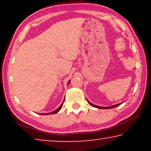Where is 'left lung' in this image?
<instances>
[{"instance_id":"left-lung-1","label":"left lung","mask_w":151,"mask_h":151,"mask_svg":"<svg viewBox=\"0 0 151 151\" xmlns=\"http://www.w3.org/2000/svg\"><path fill=\"white\" fill-rule=\"evenodd\" d=\"M87 101H88V103L89 104H90V105L93 106H94V107H95V108H98V109H109L114 108V107L118 106L119 105H120V104H121V103H120V104H115V105H114V106H109V107H103V106H99L94 105V104H92V103H91L90 102H89L88 100H87Z\"/></svg>"}]
</instances>
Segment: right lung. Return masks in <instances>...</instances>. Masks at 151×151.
Returning <instances> with one entry per match:
<instances>
[{
	"label": "right lung",
	"mask_w": 151,
	"mask_h": 151,
	"mask_svg": "<svg viewBox=\"0 0 151 151\" xmlns=\"http://www.w3.org/2000/svg\"><path fill=\"white\" fill-rule=\"evenodd\" d=\"M69 83V81H68V84ZM65 101V100H64ZM63 103H64V101H63ZM63 103H62V104H61V105L58 107V108L57 109H56L55 111H52V112H48V113H42V114H45V115H48V114H55V113H57V112H58V111H60V110L61 109V108H62V106H63Z\"/></svg>",
	"instance_id": "obj_1"
}]
</instances>
